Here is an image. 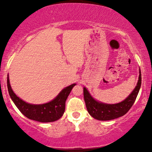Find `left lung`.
I'll use <instances>...</instances> for the list:
<instances>
[{"instance_id":"obj_1","label":"left lung","mask_w":152,"mask_h":152,"mask_svg":"<svg viewBox=\"0 0 152 152\" xmlns=\"http://www.w3.org/2000/svg\"><path fill=\"white\" fill-rule=\"evenodd\" d=\"M139 72L140 75L136 88L124 100L118 104H109L99 102L95 100L88 93V90L84 87V98L89 114L95 119L99 120H113L125 115L134 104L140 90L141 86L140 70Z\"/></svg>"}]
</instances>
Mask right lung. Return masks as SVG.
Returning <instances> with one entry per match:
<instances>
[{
	"instance_id": "obj_1",
	"label": "right lung",
	"mask_w": 152,
	"mask_h": 152,
	"mask_svg": "<svg viewBox=\"0 0 152 152\" xmlns=\"http://www.w3.org/2000/svg\"><path fill=\"white\" fill-rule=\"evenodd\" d=\"M76 84L64 88L53 100L43 104H31L22 100L12 91L7 75V88L10 96L18 110L29 119L41 122H50L59 120L65 111L66 101Z\"/></svg>"
}]
</instances>
